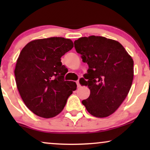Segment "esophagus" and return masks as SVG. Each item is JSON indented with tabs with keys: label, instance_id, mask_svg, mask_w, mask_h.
I'll return each mask as SVG.
<instances>
[{
	"label": "esophagus",
	"instance_id": "34e87169",
	"mask_svg": "<svg viewBox=\"0 0 150 150\" xmlns=\"http://www.w3.org/2000/svg\"><path fill=\"white\" fill-rule=\"evenodd\" d=\"M76 85H77V87H80V83H79V80H78V81L76 82Z\"/></svg>",
	"mask_w": 150,
	"mask_h": 150
}]
</instances>
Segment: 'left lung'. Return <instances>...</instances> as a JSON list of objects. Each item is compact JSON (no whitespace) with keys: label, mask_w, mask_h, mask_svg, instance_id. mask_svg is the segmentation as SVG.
<instances>
[{"label":"left lung","mask_w":150,"mask_h":150,"mask_svg":"<svg viewBox=\"0 0 150 150\" xmlns=\"http://www.w3.org/2000/svg\"><path fill=\"white\" fill-rule=\"evenodd\" d=\"M74 47L89 65L84 83L90 89L82 101L90 114L106 117L113 113L126 98L134 76V61L124 46L101 36L81 38Z\"/></svg>","instance_id":"left-lung-1"}]
</instances>
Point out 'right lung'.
I'll return each mask as SVG.
<instances>
[{"instance_id": "add662e5", "label": "right lung", "mask_w": 150, "mask_h": 150, "mask_svg": "<svg viewBox=\"0 0 150 150\" xmlns=\"http://www.w3.org/2000/svg\"><path fill=\"white\" fill-rule=\"evenodd\" d=\"M73 47L69 39L54 37L31 41L20 52L14 70L18 91L26 106L41 117L60 113L76 89L75 82L64 80L67 69L61 61Z\"/></svg>"}]
</instances>
